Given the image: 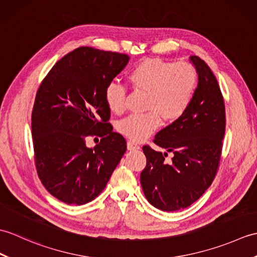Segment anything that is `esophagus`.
Listing matches in <instances>:
<instances>
[{
  "label": "esophagus",
  "mask_w": 257,
  "mask_h": 257,
  "mask_svg": "<svg viewBox=\"0 0 257 257\" xmlns=\"http://www.w3.org/2000/svg\"><path fill=\"white\" fill-rule=\"evenodd\" d=\"M127 146H128V149L129 150H137V149H140V146L136 143V141L134 140H129L127 143Z\"/></svg>",
  "instance_id": "obj_1"
}]
</instances>
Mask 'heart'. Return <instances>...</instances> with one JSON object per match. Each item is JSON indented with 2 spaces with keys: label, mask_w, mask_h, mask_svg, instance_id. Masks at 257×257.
<instances>
[{
  "label": "heart",
  "mask_w": 257,
  "mask_h": 257,
  "mask_svg": "<svg viewBox=\"0 0 257 257\" xmlns=\"http://www.w3.org/2000/svg\"><path fill=\"white\" fill-rule=\"evenodd\" d=\"M128 80L134 89L146 91L145 108L118 123V130L133 140L149 137L160 127L162 118L171 122L187 112L198 87V73L187 62H171L160 58L145 59L132 69ZM125 87L117 81L109 83L105 99L111 111L125 109Z\"/></svg>",
  "instance_id": "heart-1"
}]
</instances>
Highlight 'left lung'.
<instances>
[{
  "mask_svg": "<svg viewBox=\"0 0 257 257\" xmlns=\"http://www.w3.org/2000/svg\"><path fill=\"white\" fill-rule=\"evenodd\" d=\"M199 84L189 109L181 118L156 135L154 143L172 152L143 147L147 158L140 182L149 203L166 212L190 206L201 198L219 169L225 134V105L214 74L204 61L191 56Z\"/></svg>",
  "mask_w": 257,
  "mask_h": 257,
  "instance_id": "8db88e82",
  "label": "left lung"
}]
</instances>
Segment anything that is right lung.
Here are the masks:
<instances>
[{"mask_svg": "<svg viewBox=\"0 0 257 257\" xmlns=\"http://www.w3.org/2000/svg\"><path fill=\"white\" fill-rule=\"evenodd\" d=\"M129 61L127 54L78 47L54 65L38 87L32 111L38 178L53 196L83 205L106 188L127 150L112 132L105 91ZM88 137H101L94 149Z\"/></svg>", "mask_w": 257, "mask_h": 257, "instance_id": "right-lung-1", "label": "right lung"}]
</instances>
